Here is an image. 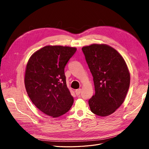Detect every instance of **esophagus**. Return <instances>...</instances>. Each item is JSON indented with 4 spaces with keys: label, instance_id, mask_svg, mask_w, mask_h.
I'll return each instance as SVG.
<instances>
[{
    "label": "esophagus",
    "instance_id": "34e87169",
    "mask_svg": "<svg viewBox=\"0 0 149 149\" xmlns=\"http://www.w3.org/2000/svg\"><path fill=\"white\" fill-rule=\"evenodd\" d=\"M81 92V89H77L75 91V93L77 95H79L80 94V93Z\"/></svg>",
    "mask_w": 149,
    "mask_h": 149
}]
</instances>
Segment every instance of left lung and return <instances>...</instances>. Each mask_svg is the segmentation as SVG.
Wrapping results in <instances>:
<instances>
[{
  "label": "left lung",
  "instance_id": "left-lung-1",
  "mask_svg": "<svg viewBox=\"0 0 149 149\" xmlns=\"http://www.w3.org/2000/svg\"><path fill=\"white\" fill-rule=\"evenodd\" d=\"M82 51L93 76L95 93L88 103L92 113L107 116L123 103L130 75L121 55L111 46L93 43Z\"/></svg>",
  "mask_w": 149,
  "mask_h": 149
}]
</instances>
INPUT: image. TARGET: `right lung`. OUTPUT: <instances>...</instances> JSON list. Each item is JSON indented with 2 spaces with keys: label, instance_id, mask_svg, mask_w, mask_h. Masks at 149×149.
Listing matches in <instances>:
<instances>
[{
  "label": "right lung",
  "instance_id": "right-lung-1",
  "mask_svg": "<svg viewBox=\"0 0 149 149\" xmlns=\"http://www.w3.org/2000/svg\"><path fill=\"white\" fill-rule=\"evenodd\" d=\"M76 51L75 47L45 46L33 54L26 64L24 82L28 95L39 110L52 118L66 113L73 104L65 67Z\"/></svg>",
  "mask_w": 149,
  "mask_h": 149
}]
</instances>
